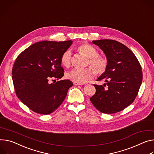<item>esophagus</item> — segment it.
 I'll return each mask as SVG.
<instances>
[{
  "instance_id": "34e87169",
  "label": "esophagus",
  "mask_w": 154,
  "mask_h": 154,
  "mask_svg": "<svg viewBox=\"0 0 154 154\" xmlns=\"http://www.w3.org/2000/svg\"><path fill=\"white\" fill-rule=\"evenodd\" d=\"M74 85H83V83L78 82H74Z\"/></svg>"
}]
</instances>
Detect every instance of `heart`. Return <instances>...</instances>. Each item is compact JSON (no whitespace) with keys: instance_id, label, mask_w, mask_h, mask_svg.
Returning a JSON list of instances; mask_svg holds the SVG:
<instances>
[{"instance_id":"obj_1","label":"heart","mask_w":154,"mask_h":154,"mask_svg":"<svg viewBox=\"0 0 154 154\" xmlns=\"http://www.w3.org/2000/svg\"><path fill=\"white\" fill-rule=\"evenodd\" d=\"M77 50L88 58V64L92 67L96 73L101 74L107 66V60L98 55L97 50L90 44H82L78 47ZM61 63L64 66L68 67L71 63V52L70 50L65 51L61 57ZM94 75V71L90 68H75L69 72L67 77L70 80L80 83H84L91 79Z\"/></svg>"}]
</instances>
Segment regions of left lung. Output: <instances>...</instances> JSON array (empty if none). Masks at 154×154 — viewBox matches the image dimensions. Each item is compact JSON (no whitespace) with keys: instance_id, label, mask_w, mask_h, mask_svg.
Instances as JSON below:
<instances>
[{"instance_id":"8db88e82","label":"left lung","mask_w":154,"mask_h":154,"mask_svg":"<svg viewBox=\"0 0 154 154\" xmlns=\"http://www.w3.org/2000/svg\"><path fill=\"white\" fill-rule=\"evenodd\" d=\"M92 42L104 52L107 63L104 72L97 79L106 83L94 85L96 91L90 101L102 113L118 112L135 100L143 80L141 66L134 54L117 41L102 39Z\"/></svg>"}]
</instances>
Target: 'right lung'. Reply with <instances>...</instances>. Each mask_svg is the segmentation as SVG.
I'll return each instance as SVG.
<instances>
[{
    "label": "right lung",
    "instance_id": "1",
    "mask_svg": "<svg viewBox=\"0 0 154 154\" xmlns=\"http://www.w3.org/2000/svg\"><path fill=\"white\" fill-rule=\"evenodd\" d=\"M72 44V40L38 42L21 53L14 63L12 79L17 96L35 112L52 113L73 85L69 80L49 83L50 79L63 77L61 57Z\"/></svg>",
    "mask_w": 154,
    "mask_h": 154
}]
</instances>
